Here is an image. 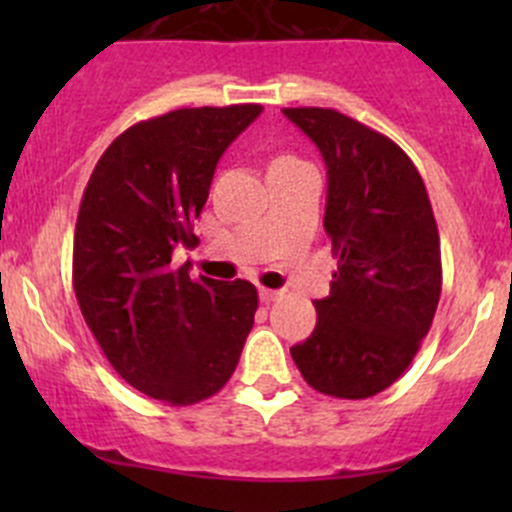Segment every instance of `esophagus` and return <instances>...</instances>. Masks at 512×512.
<instances>
[{
  "label": "esophagus",
  "instance_id": "esophagus-1",
  "mask_svg": "<svg viewBox=\"0 0 512 512\" xmlns=\"http://www.w3.org/2000/svg\"><path fill=\"white\" fill-rule=\"evenodd\" d=\"M282 297V292L280 289H267V287H260V299L262 302H275V299H280Z\"/></svg>",
  "mask_w": 512,
  "mask_h": 512
}]
</instances>
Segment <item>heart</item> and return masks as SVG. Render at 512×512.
Masks as SVG:
<instances>
[{
	"instance_id": "b5f03b06",
	"label": "heart",
	"mask_w": 512,
	"mask_h": 512,
	"mask_svg": "<svg viewBox=\"0 0 512 512\" xmlns=\"http://www.w3.org/2000/svg\"><path fill=\"white\" fill-rule=\"evenodd\" d=\"M277 160H294L292 156H277L275 160H272V163H277Z\"/></svg>"
}]
</instances>
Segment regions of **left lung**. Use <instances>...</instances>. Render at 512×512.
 I'll use <instances>...</instances> for the list:
<instances>
[{
  "label": "left lung",
  "instance_id": "left-lung-1",
  "mask_svg": "<svg viewBox=\"0 0 512 512\" xmlns=\"http://www.w3.org/2000/svg\"><path fill=\"white\" fill-rule=\"evenodd\" d=\"M327 163L324 230L337 272L312 337L289 349L304 381L369 399L414 361L441 297V240L426 185L391 138L334 108H282Z\"/></svg>",
  "mask_w": 512,
  "mask_h": 512
}]
</instances>
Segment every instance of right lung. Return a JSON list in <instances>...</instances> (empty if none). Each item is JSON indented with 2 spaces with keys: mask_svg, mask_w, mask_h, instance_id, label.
<instances>
[{
  "mask_svg": "<svg viewBox=\"0 0 512 512\" xmlns=\"http://www.w3.org/2000/svg\"><path fill=\"white\" fill-rule=\"evenodd\" d=\"M260 103L178 108L123 131L98 158L74 232V292L113 369L168 406L227 384L255 324L257 289L173 270L193 245L225 148Z\"/></svg>",
  "mask_w": 512,
  "mask_h": 512,
  "instance_id": "obj_1",
  "label": "right lung"
}]
</instances>
